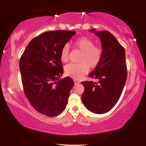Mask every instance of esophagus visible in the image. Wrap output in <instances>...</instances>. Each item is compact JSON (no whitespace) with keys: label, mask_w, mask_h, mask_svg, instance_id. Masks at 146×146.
<instances>
[{"label":"esophagus","mask_w":146,"mask_h":146,"mask_svg":"<svg viewBox=\"0 0 146 146\" xmlns=\"http://www.w3.org/2000/svg\"><path fill=\"white\" fill-rule=\"evenodd\" d=\"M73 81H74V83H75V84H76L80 83V81H78V80H73Z\"/></svg>","instance_id":"34e87169"}]
</instances>
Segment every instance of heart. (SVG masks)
Masks as SVG:
<instances>
[{
  "mask_svg": "<svg viewBox=\"0 0 146 146\" xmlns=\"http://www.w3.org/2000/svg\"><path fill=\"white\" fill-rule=\"evenodd\" d=\"M75 46L82 53L78 58V63H70L65 66L64 71L67 75L78 79L88 72L89 67L95 68L100 63L102 56V50L100 47L95 46L91 39L86 37L78 38L75 42ZM60 59L64 62L69 60V46L65 45L60 52Z\"/></svg>",
  "mask_w": 146,
  "mask_h": 146,
  "instance_id": "b5f03b06",
  "label": "heart"
}]
</instances>
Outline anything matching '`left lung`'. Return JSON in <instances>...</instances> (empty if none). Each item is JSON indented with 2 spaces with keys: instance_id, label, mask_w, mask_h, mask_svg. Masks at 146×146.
<instances>
[{
  "instance_id": "left-lung-1",
  "label": "left lung",
  "mask_w": 146,
  "mask_h": 146,
  "mask_svg": "<svg viewBox=\"0 0 146 146\" xmlns=\"http://www.w3.org/2000/svg\"><path fill=\"white\" fill-rule=\"evenodd\" d=\"M100 38L102 56L89 76L97 82H82L84 91L82 100L90 111L103 114L114 107L119 100L127 79L125 49L108 31L90 30Z\"/></svg>"
}]
</instances>
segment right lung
Wrapping results in <instances>:
<instances>
[{"label":"right lung","instance_id":"right-lung-1","mask_svg":"<svg viewBox=\"0 0 146 146\" xmlns=\"http://www.w3.org/2000/svg\"><path fill=\"white\" fill-rule=\"evenodd\" d=\"M75 33L65 30L42 33L31 40L20 60L25 95L35 110L48 117L63 111L74 85L70 77L59 78L64 72L61 50Z\"/></svg>","mask_w":146,"mask_h":146}]
</instances>
